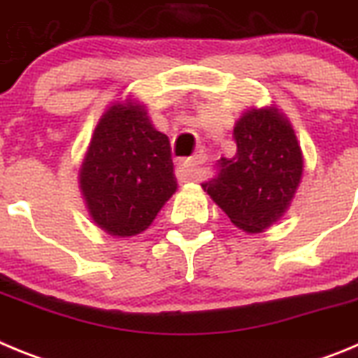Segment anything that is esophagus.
Returning <instances> with one entry per match:
<instances>
[{
  "instance_id": "1",
  "label": "esophagus",
  "mask_w": 358,
  "mask_h": 358,
  "mask_svg": "<svg viewBox=\"0 0 358 358\" xmlns=\"http://www.w3.org/2000/svg\"><path fill=\"white\" fill-rule=\"evenodd\" d=\"M204 161H206V157L199 154V156L179 164V176H181L182 181H199L201 179V166L204 164Z\"/></svg>"
}]
</instances>
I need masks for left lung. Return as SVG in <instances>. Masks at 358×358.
<instances>
[{
  "label": "left lung",
  "mask_w": 358,
  "mask_h": 358,
  "mask_svg": "<svg viewBox=\"0 0 358 358\" xmlns=\"http://www.w3.org/2000/svg\"><path fill=\"white\" fill-rule=\"evenodd\" d=\"M233 138L235 157H220L217 176L202 188L236 227L262 233L290 206L301 181V148L290 123L273 107L248 110Z\"/></svg>",
  "instance_id": "8db88e82"
}]
</instances>
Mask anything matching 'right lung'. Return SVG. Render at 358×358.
Wrapping results in <instances>:
<instances>
[{"label":"right lung","mask_w":358,"mask_h":358,"mask_svg":"<svg viewBox=\"0 0 358 358\" xmlns=\"http://www.w3.org/2000/svg\"><path fill=\"white\" fill-rule=\"evenodd\" d=\"M94 222L115 236L147 229L177 189L169 136L141 106L115 103L100 118L80 169Z\"/></svg>","instance_id":"right-lung-1"}]
</instances>
